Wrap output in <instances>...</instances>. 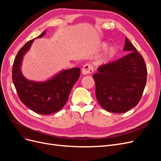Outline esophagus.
I'll return each instance as SVG.
<instances>
[{"label":"esophagus","instance_id":"esophagus-1","mask_svg":"<svg viewBox=\"0 0 161 161\" xmlns=\"http://www.w3.org/2000/svg\"><path fill=\"white\" fill-rule=\"evenodd\" d=\"M93 72V66L89 64H86L82 69V73L83 75L91 74Z\"/></svg>","mask_w":161,"mask_h":161}]
</instances>
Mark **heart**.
Instances as JSON below:
<instances>
[{
	"instance_id": "1",
	"label": "heart",
	"mask_w": 161,
	"mask_h": 161,
	"mask_svg": "<svg viewBox=\"0 0 161 161\" xmlns=\"http://www.w3.org/2000/svg\"><path fill=\"white\" fill-rule=\"evenodd\" d=\"M106 46H107L106 43H103V44L102 45V47H106ZM115 53H116L115 47H111L108 50V51L106 52L104 57L101 60V62H107V61L111 60V58H113L114 57V56L115 55Z\"/></svg>"
}]
</instances>
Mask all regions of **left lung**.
Here are the masks:
<instances>
[{
  "instance_id": "left-lung-1",
  "label": "left lung",
  "mask_w": 161,
  "mask_h": 161,
  "mask_svg": "<svg viewBox=\"0 0 161 161\" xmlns=\"http://www.w3.org/2000/svg\"><path fill=\"white\" fill-rule=\"evenodd\" d=\"M128 52L115 61L100 66L92 77L96 98L111 113H125L139 103L147 84V69L143 57L126 37Z\"/></svg>"
}]
</instances>
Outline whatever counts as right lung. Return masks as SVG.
Returning <instances> with one entry per match:
<instances>
[{
	"mask_svg": "<svg viewBox=\"0 0 161 161\" xmlns=\"http://www.w3.org/2000/svg\"><path fill=\"white\" fill-rule=\"evenodd\" d=\"M43 31L37 38L45 35ZM34 39L28 41L14 60L12 69L13 84L22 103L39 114L48 115L60 110L69 99L72 86L79 79V68L63 70L52 79L43 82L28 80L21 72L23 57L30 49Z\"/></svg>",
	"mask_w": 161,
	"mask_h": 161,
	"instance_id": "1",
	"label": "right lung"
}]
</instances>
